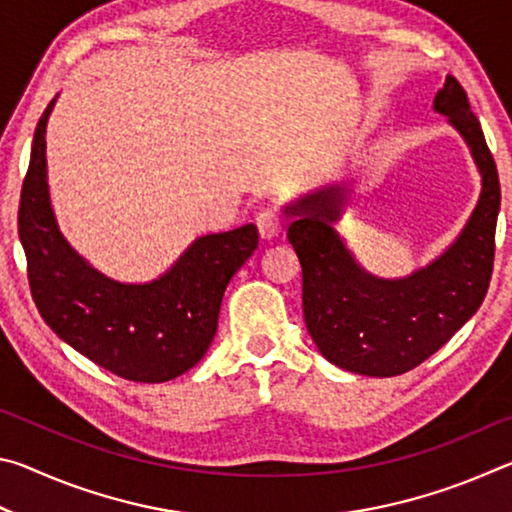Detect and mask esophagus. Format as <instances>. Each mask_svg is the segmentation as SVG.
<instances>
[{
	"mask_svg": "<svg viewBox=\"0 0 512 512\" xmlns=\"http://www.w3.org/2000/svg\"><path fill=\"white\" fill-rule=\"evenodd\" d=\"M255 223H257L259 235H262L264 239L275 237L277 232L282 230V216H280V210H275V207H264V210L257 214Z\"/></svg>",
	"mask_w": 512,
	"mask_h": 512,
	"instance_id": "esophagus-1",
	"label": "esophagus"
}]
</instances>
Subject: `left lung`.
I'll list each match as a JSON object with an SVG mask.
<instances>
[{"mask_svg":"<svg viewBox=\"0 0 512 512\" xmlns=\"http://www.w3.org/2000/svg\"><path fill=\"white\" fill-rule=\"evenodd\" d=\"M433 108L470 144L483 189L445 255L404 280H379L354 262L332 228L345 187H325L291 205L287 237L302 266V311L316 348L334 366L395 377L420 366L472 318L488 293L501 203L497 164L463 85L447 76Z\"/></svg>","mask_w":512,"mask_h":512,"instance_id":"8db88e82","label":"left lung"}]
</instances>
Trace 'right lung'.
<instances>
[{
	"label": "right lung",
	"instance_id": "add662e5",
	"mask_svg": "<svg viewBox=\"0 0 512 512\" xmlns=\"http://www.w3.org/2000/svg\"><path fill=\"white\" fill-rule=\"evenodd\" d=\"M54 101L33 135L17 230L31 296L45 323L74 350L115 375L160 384L194 368L219 325L223 291L255 253L257 228L205 235L149 284L101 275L60 235L49 203L45 133Z\"/></svg>",
	"mask_w": 512,
	"mask_h": 512
}]
</instances>
